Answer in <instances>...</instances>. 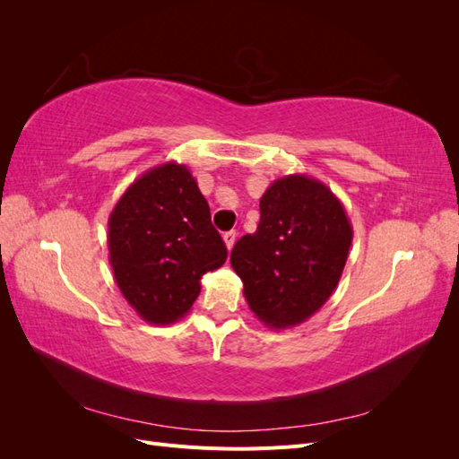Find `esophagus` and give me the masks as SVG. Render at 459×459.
Returning a JSON list of instances; mask_svg holds the SVG:
<instances>
[{
  "mask_svg": "<svg viewBox=\"0 0 459 459\" xmlns=\"http://www.w3.org/2000/svg\"><path fill=\"white\" fill-rule=\"evenodd\" d=\"M235 239H238V233H235V231H226L224 233V243L228 247V251H231V248H233Z\"/></svg>",
  "mask_w": 459,
  "mask_h": 459,
  "instance_id": "esophagus-1",
  "label": "esophagus"
}]
</instances>
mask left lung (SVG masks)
<instances>
[{
	"mask_svg": "<svg viewBox=\"0 0 459 459\" xmlns=\"http://www.w3.org/2000/svg\"><path fill=\"white\" fill-rule=\"evenodd\" d=\"M351 245V220L335 193L316 178L289 174L264 191L258 228L235 243L230 262L248 308L270 329H287L327 302Z\"/></svg>",
	"mask_w": 459,
	"mask_h": 459,
	"instance_id": "left-lung-1",
	"label": "left lung"
}]
</instances>
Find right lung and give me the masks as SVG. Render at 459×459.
Here are the masks:
<instances>
[{
    "instance_id": "add662e5",
    "label": "right lung",
    "mask_w": 459,
    "mask_h": 459,
    "mask_svg": "<svg viewBox=\"0 0 459 459\" xmlns=\"http://www.w3.org/2000/svg\"><path fill=\"white\" fill-rule=\"evenodd\" d=\"M108 262L122 297L147 324L182 319L228 248L186 164L149 169L124 191L108 216Z\"/></svg>"
}]
</instances>
